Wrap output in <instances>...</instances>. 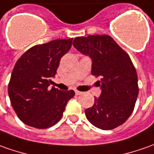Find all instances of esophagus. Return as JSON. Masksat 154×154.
<instances>
[{
	"label": "esophagus",
	"mask_w": 154,
	"mask_h": 154,
	"mask_svg": "<svg viewBox=\"0 0 154 154\" xmlns=\"http://www.w3.org/2000/svg\"><path fill=\"white\" fill-rule=\"evenodd\" d=\"M75 93H76V94H77V95H81V94H83L82 92H80V91H77V90L75 91Z\"/></svg>",
	"instance_id": "34e87169"
}]
</instances>
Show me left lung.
I'll return each instance as SVG.
<instances>
[{
	"instance_id": "8db88e82",
	"label": "left lung",
	"mask_w": 154,
	"mask_h": 154,
	"mask_svg": "<svg viewBox=\"0 0 154 154\" xmlns=\"http://www.w3.org/2000/svg\"><path fill=\"white\" fill-rule=\"evenodd\" d=\"M73 45L90 56L92 75L100 77L102 92L85 110L87 119L99 129L116 128L133 112L138 96L137 74L129 55L106 34L75 38Z\"/></svg>"
}]
</instances>
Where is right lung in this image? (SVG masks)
Instances as JSON below:
<instances>
[{"label": "right lung", "mask_w": 154, "mask_h": 154, "mask_svg": "<svg viewBox=\"0 0 154 154\" xmlns=\"http://www.w3.org/2000/svg\"><path fill=\"white\" fill-rule=\"evenodd\" d=\"M72 39H55L34 45L16 62L8 94L17 116L26 125L38 129L53 126L61 119L69 99L74 97L73 90L49 87Z\"/></svg>", "instance_id": "obj_1"}]
</instances>
